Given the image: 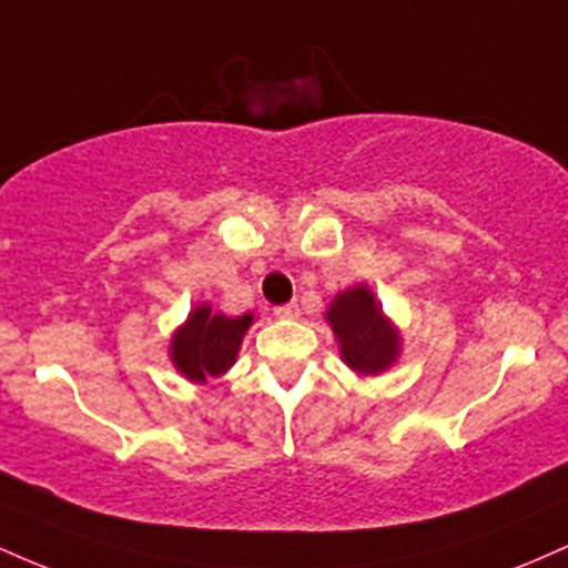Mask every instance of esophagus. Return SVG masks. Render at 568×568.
Wrapping results in <instances>:
<instances>
[{
	"mask_svg": "<svg viewBox=\"0 0 568 568\" xmlns=\"http://www.w3.org/2000/svg\"><path fill=\"white\" fill-rule=\"evenodd\" d=\"M275 315H277V317H283V321H296V317H298V304H296V302H291V304L277 306Z\"/></svg>",
	"mask_w": 568,
	"mask_h": 568,
	"instance_id": "obj_1",
	"label": "esophagus"
}]
</instances>
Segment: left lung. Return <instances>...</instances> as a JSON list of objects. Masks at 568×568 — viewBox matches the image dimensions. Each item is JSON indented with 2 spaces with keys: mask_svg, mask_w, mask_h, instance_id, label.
Instances as JSON below:
<instances>
[{
  "mask_svg": "<svg viewBox=\"0 0 568 568\" xmlns=\"http://www.w3.org/2000/svg\"><path fill=\"white\" fill-rule=\"evenodd\" d=\"M323 317L334 331L344 366L357 376H382L400 357V328L382 310L371 285L357 283L338 291Z\"/></svg>",
  "mask_w": 568,
  "mask_h": 568,
  "instance_id": "8db88e82",
  "label": "left lung"
}]
</instances>
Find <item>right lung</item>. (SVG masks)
Instances as JSON below:
<instances>
[{"label":"right lung","mask_w":568,"mask_h":568,"mask_svg":"<svg viewBox=\"0 0 568 568\" xmlns=\"http://www.w3.org/2000/svg\"><path fill=\"white\" fill-rule=\"evenodd\" d=\"M256 323L251 312L226 315L211 304H194L186 321L173 331L168 357L186 382L207 384L219 379L237 363L247 328Z\"/></svg>","instance_id":"1"}]
</instances>
